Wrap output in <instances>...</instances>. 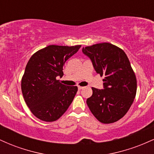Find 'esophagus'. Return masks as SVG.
<instances>
[{
    "instance_id": "obj_1",
    "label": "esophagus",
    "mask_w": 154,
    "mask_h": 154,
    "mask_svg": "<svg viewBox=\"0 0 154 154\" xmlns=\"http://www.w3.org/2000/svg\"><path fill=\"white\" fill-rule=\"evenodd\" d=\"M85 87H82V86H78V89L79 90H82V89H83V88H84Z\"/></svg>"
}]
</instances>
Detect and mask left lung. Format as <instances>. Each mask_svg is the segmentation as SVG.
I'll list each match as a JSON object with an SVG mask.
<instances>
[{
	"label": "left lung",
	"mask_w": 154,
	"mask_h": 154,
	"mask_svg": "<svg viewBox=\"0 0 154 154\" xmlns=\"http://www.w3.org/2000/svg\"><path fill=\"white\" fill-rule=\"evenodd\" d=\"M82 52L95 72L105 77L103 89L92 88L88 107L100 122H115L127 114L135 98L137 80L130 61L122 49L109 43L83 47Z\"/></svg>",
	"instance_id": "8db88e82"
}]
</instances>
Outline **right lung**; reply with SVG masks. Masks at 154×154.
<instances>
[{
	"label": "right lung",
	"instance_id": "add662e5",
	"mask_svg": "<svg viewBox=\"0 0 154 154\" xmlns=\"http://www.w3.org/2000/svg\"><path fill=\"white\" fill-rule=\"evenodd\" d=\"M81 45H51L35 53L26 63L22 92L31 112L39 119L54 122L66 112L77 92V86L61 84L63 66Z\"/></svg>",
	"mask_w": 154,
	"mask_h": 154
}]
</instances>
